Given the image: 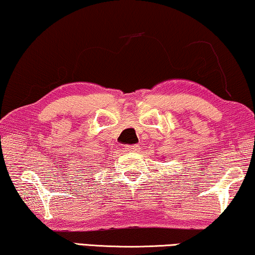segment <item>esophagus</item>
I'll list each match as a JSON object with an SVG mask.
<instances>
[{
  "label": "esophagus",
  "instance_id": "34e87169",
  "mask_svg": "<svg viewBox=\"0 0 255 255\" xmlns=\"http://www.w3.org/2000/svg\"><path fill=\"white\" fill-rule=\"evenodd\" d=\"M139 149V145L134 144V145H125L124 146V151L125 152H135Z\"/></svg>",
  "mask_w": 255,
  "mask_h": 255
}]
</instances>
